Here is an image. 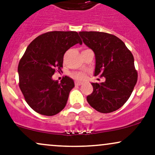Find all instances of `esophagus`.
<instances>
[{"label": "esophagus", "mask_w": 155, "mask_h": 155, "mask_svg": "<svg viewBox=\"0 0 155 155\" xmlns=\"http://www.w3.org/2000/svg\"><path fill=\"white\" fill-rule=\"evenodd\" d=\"M81 82H80V81H75V84L76 86H80V85H81Z\"/></svg>", "instance_id": "34e87169"}]
</instances>
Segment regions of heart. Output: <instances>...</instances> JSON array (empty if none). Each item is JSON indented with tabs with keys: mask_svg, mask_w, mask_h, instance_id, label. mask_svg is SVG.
<instances>
[{
	"mask_svg": "<svg viewBox=\"0 0 155 155\" xmlns=\"http://www.w3.org/2000/svg\"><path fill=\"white\" fill-rule=\"evenodd\" d=\"M71 76L76 80H83L85 78V74L82 72L74 73V74H71Z\"/></svg>",
	"mask_w": 155,
	"mask_h": 155,
	"instance_id": "b5f03b06",
	"label": "heart"
}]
</instances>
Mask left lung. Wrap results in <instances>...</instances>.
Listing matches in <instances>:
<instances>
[{"label": "left lung", "mask_w": 155, "mask_h": 155, "mask_svg": "<svg viewBox=\"0 0 155 155\" xmlns=\"http://www.w3.org/2000/svg\"><path fill=\"white\" fill-rule=\"evenodd\" d=\"M79 33L84 43L95 52V76L106 79L104 82L92 83L93 92L87 101L101 113L117 111L128 100L138 80L133 55L121 39L110 33Z\"/></svg>", "instance_id": "8db88e82"}]
</instances>
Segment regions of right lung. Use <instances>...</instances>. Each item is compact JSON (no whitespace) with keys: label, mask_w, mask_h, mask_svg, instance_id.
<instances>
[{"label":"right lung","mask_w":155,"mask_h":155,"mask_svg":"<svg viewBox=\"0 0 155 155\" xmlns=\"http://www.w3.org/2000/svg\"><path fill=\"white\" fill-rule=\"evenodd\" d=\"M76 44H82L77 32H47L28 45L19 60V87L27 104L37 113L53 116L65 108L74 81L65 76L59 82L51 76L61 71L64 54Z\"/></svg>","instance_id":"add662e5"}]
</instances>
